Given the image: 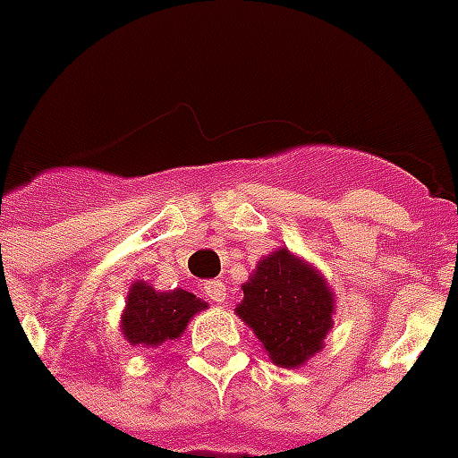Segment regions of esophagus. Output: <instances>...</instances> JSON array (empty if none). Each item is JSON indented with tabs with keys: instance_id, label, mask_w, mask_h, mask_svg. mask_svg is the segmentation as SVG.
<instances>
[{
	"instance_id": "esophagus-1",
	"label": "esophagus",
	"mask_w": 458,
	"mask_h": 458,
	"mask_svg": "<svg viewBox=\"0 0 458 458\" xmlns=\"http://www.w3.org/2000/svg\"><path fill=\"white\" fill-rule=\"evenodd\" d=\"M204 291L206 295L214 300V302H218V305H223V302L228 300V288H225L223 281H206Z\"/></svg>"
}]
</instances>
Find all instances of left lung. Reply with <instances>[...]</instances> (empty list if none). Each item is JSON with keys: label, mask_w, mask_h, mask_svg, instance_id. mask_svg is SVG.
Returning <instances> with one entry per match:
<instances>
[{"label": "left lung", "mask_w": 458, "mask_h": 458, "mask_svg": "<svg viewBox=\"0 0 458 458\" xmlns=\"http://www.w3.org/2000/svg\"><path fill=\"white\" fill-rule=\"evenodd\" d=\"M242 293L237 317L257 334L274 365L300 368L322 351L336 298L312 264L281 247L257 264Z\"/></svg>", "instance_id": "1"}]
</instances>
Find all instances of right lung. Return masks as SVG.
I'll return each mask as SVG.
<instances>
[{
    "label": "right lung",
    "mask_w": 458,
    "mask_h": 458,
    "mask_svg": "<svg viewBox=\"0 0 458 458\" xmlns=\"http://www.w3.org/2000/svg\"><path fill=\"white\" fill-rule=\"evenodd\" d=\"M206 307L204 300L180 288L158 293L153 285L136 281L122 312V334L129 345L160 348L182 336L191 317Z\"/></svg>",
    "instance_id": "add662e5"
}]
</instances>
